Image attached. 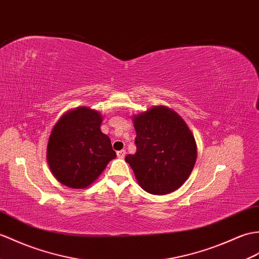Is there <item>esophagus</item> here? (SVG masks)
Listing matches in <instances>:
<instances>
[{
    "label": "esophagus",
    "instance_id": "1",
    "mask_svg": "<svg viewBox=\"0 0 259 259\" xmlns=\"http://www.w3.org/2000/svg\"><path fill=\"white\" fill-rule=\"evenodd\" d=\"M117 155H118V158L123 159L125 157V150H120V151L117 152Z\"/></svg>",
    "mask_w": 259,
    "mask_h": 259
}]
</instances>
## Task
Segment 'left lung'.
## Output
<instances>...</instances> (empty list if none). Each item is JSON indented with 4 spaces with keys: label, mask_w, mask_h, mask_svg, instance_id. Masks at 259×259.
Segmentation results:
<instances>
[{
    "label": "left lung",
    "mask_w": 259,
    "mask_h": 259,
    "mask_svg": "<svg viewBox=\"0 0 259 259\" xmlns=\"http://www.w3.org/2000/svg\"><path fill=\"white\" fill-rule=\"evenodd\" d=\"M137 152L128 162L141 188L154 195L178 190L193 170L197 150L194 136L176 111L164 106L134 117Z\"/></svg>",
    "instance_id": "8db88e82"
}]
</instances>
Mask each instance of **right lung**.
<instances>
[{"instance_id": "add662e5", "label": "right lung", "mask_w": 259, "mask_h": 259, "mask_svg": "<svg viewBox=\"0 0 259 259\" xmlns=\"http://www.w3.org/2000/svg\"><path fill=\"white\" fill-rule=\"evenodd\" d=\"M101 113L77 107L59 118L47 143L48 166L58 182L85 189L117 157L109 137L102 134Z\"/></svg>"}]
</instances>
